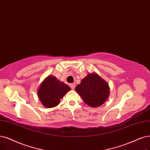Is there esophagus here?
Here are the masks:
<instances>
[{
    "label": "esophagus",
    "instance_id": "esophagus-1",
    "mask_svg": "<svg viewBox=\"0 0 150 150\" xmlns=\"http://www.w3.org/2000/svg\"><path fill=\"white\" fill-rule=\"evenodd\" d=\"M69 86L72 90L75 89V83H70V84H69Z\"/></svg>",
    "mask_w": 150,
    "mask_h": 150
}]
</instances>
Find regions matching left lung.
Listing matches in <instances>:
<instances>
[{
	"label": "left lung",
	"mask_w": 150,
	"mask_h": 150,
	"mask_svg": "<svg viewBox=\"0 0 150 150\" xmlns=\"http://www.w3.org/2000/svg\"><path fill=\"white\" fill-rule=\"evenodd\" d=\"M75 91L86 104L93 108L100 106L109 95V85L96 74H90L83 79Z\"/></svg>",
	"instance_id": "1"
}]
</instances>
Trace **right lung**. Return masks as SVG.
Returning a JSON list of instances; mask_svg holds the SVG:
<instances>
[{
    "label": "right lung",
    "mask_w": 150,
    "mask_h": 150,
    "mask_svg": "<svg viewBox=\"0 0 150 150\" xmlns=\"http://www.w3.org/2000/svg\"><path fill=\"white\" fill-rule=\"evenodd\" d=\"M71 88L53 76H48L38 91V97L44 106L50 108L57 106L65 94Z\"/></svg>",
    "instance_id": "1"
}]
</instances>
